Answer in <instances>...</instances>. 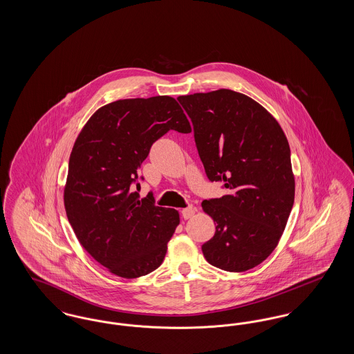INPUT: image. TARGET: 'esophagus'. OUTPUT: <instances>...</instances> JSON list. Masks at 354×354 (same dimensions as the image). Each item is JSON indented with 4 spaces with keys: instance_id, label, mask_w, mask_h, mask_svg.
<instances>
[{
    "instance_id": "34e87169",
    "label": "esophagus",
    "mask_w": 354,
    "mask_h": 354,
    "mask_svg": "<svg viewBox=\"0 0 354 354\" xmlns=\"http://www.w3.org/2000/svg\"><path fill=\"white\" fill-rule=\"evenodd\" d=\"M195 211H196V208L194 207V205H188L187 208H185L183 211H182V215H183V218L185 220L191 219L194 215H195Z\"/></svg>"
}]
</instances>
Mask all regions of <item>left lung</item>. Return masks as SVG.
Returning a JSON list of instances; mask_svg holds the SVG:
<instances>
[{
    "mask_svg": "<svg viewBox=\"0 0 354 354\" xmlns=\"http://www.w3.org/2000/svg\"><path fill=\"white\" fill-rule=\"evenodd\" d=\"M178 101L192 122L207 178L227 189L202 203L216 221L203 254L220 270H251L276 248L295 202L286 134L261 104L228 88Z\"/></svg>",
    "mask_w": 354,
    "mask_h": 354,
    "instance_id": "8db88e82",
    "label": "left lung"
}]
</instances>
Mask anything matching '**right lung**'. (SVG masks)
Listing matches in <instances>:
<instances>
[{"label":"right lung","instance_id":"1","mask_svg":"<svg viewBox=\"0 0 354 354\" xmlns=\"http://www.w3.org/2000/svg\"><path fill=\"white\" fill-rule=\"evenodd\" d=\"M169 130L191 133L171 97L111 102L88 119L70 155L64 196L68 221L84 250L124 279L149 274L163 263L180 221L176 209L158 207L151 194L139 201L133 189L152 145Z\"/></svg>","mask_w":354,"mask_h":354}]
</instances>
